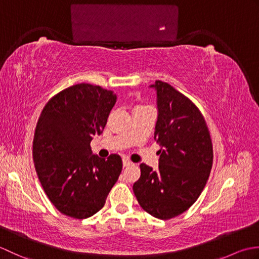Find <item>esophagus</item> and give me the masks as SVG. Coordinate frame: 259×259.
Returning a JSON list of instances; mask_svg holds the SVG:
<instances>
[{
	"instance_id": "esophagus-1",
	"label": "esophagus",
	"mask_w": 259,
	"mask_h": 259,
	"mask_svg": "<svg viewBox=\"0 0 259 259\" xmlns=\"http://www.w3.org/2000/svg\"><path fill=\"white\" fill-rule=\"evenodd\" d=\"M122 164H123V167H129L130 164H131V161H129L128 159H123V160H122Z\"/></svg>"
}]
</instances>
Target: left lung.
<instances>
[{"label":"left lung","instance_id":"1","mask_svg":"<svg viewBox=\"0 0 259 259\" xmlns=\"http://www.w3.org/2000/svg\"><path fill=\"white\" fill-rule=\"evenodd\" d=\"M150 88L157 93L155 140L160 158L158 170L140 164L134 192L144 210L166 221L200 196L212 166V145L205 119L188 98L159 80Z\"/></svg>","mask_w":259,"mask_h":259}]
</instances>
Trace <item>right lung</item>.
I'll return each instance as SVG.
<instances>
[{
  "label": "right lung",
  "mask_w": 259,
  "mask_h": 259,
  "mask_svg": "<svg viewBox=\"0 0 259 259\" xmlns=\"http://www.w3.org/2000/svg\"><path fill=\"white\" fill-rule=\"evenodd\" d=\"M115 101L113 91L80 83L54 96L38 118L33 139L37 177L49 199L69 217L84 219L100 210L122 170L119 155L103 159L90 147Z\"/></svg>",
  "instance_id": "right-lung-1"
}]
</instances>
